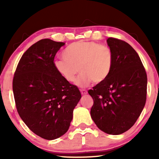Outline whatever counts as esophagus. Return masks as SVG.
Returning a JSON list of instances; mask_svg holds the SVG:
<instances>
[{"instance_id":"34e87169","label":"esophagus","mask_w":159,"mask_h":159,"mask_svg":"<svg viewBox=\"0 0 159 159\" xmlns=\"http://www.w3.org/2000/svg\"><path fill=\"white\" fill-rule=\"evenodd\" d=\"M80 92H81V94L82 95H86L87 93H88V92H87V90H80Z\"/></svg>"}]
</instances>
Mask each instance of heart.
Instances as JSON below:
<instances>
[{
  "mask_svg": "<svg viewBox=\"0 0 159 159\" xmlns=\"http://www.w3.org/2000/svg\"><path fill=\"white\" fill-rule=\"evenodd\" d=\"M64 58L54 60L56 71L66 81L76 80L77 86L84 88L90 84H100L108 77L114 66V55L109 47L93 41H79L71 43L64 50Z\"/></svg>",
  "mask_w": 159,
  "mask_h": 159,
  "instance_id": "b5f03b06",
  "label": "heart"
}]
</instances>
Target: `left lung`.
Returning a JSON list of instances; mask_svg holds the SVG:
<instances>
[{"label": "left lung", "mask_w": 159, "mask_h": 159, "mask_svg": "<svg viewBox=\"0 0 159 159\" xmlns=\"http://www.w3.org/2000/svg\"><path fill=\"white\" fill-rule=\"evenodd\" d=\"M114 66L102 83L89 90L93 99L91 118L106 133L122 134L134 125L144 108L147 75L138 54L129 44L109 38Z\"/></svg>", "instance_id": "8db88e82"}]
</instances>
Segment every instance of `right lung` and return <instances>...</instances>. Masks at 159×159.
I'll use <instances>...</instances> for the list:
<instances>
[{
    "label": "right lung",
    "instance_id": "right-lung-1",
    "mask_svg": "<svg viewBox=\"0 0 159 159\" xmlns=\"http://www.w3.org/2000/svg\"><path fill=\"white\" fill-rule=\"evenodd\" d=\"M64 43L43 39L21 56L13 80L17 111L29 129L45 140L68 131L73 111L81 98L77 86L61 77L54 58Z\"/></svg>",
    "mask_w": 159,
    "mask_h": 159
}]
</instances>
